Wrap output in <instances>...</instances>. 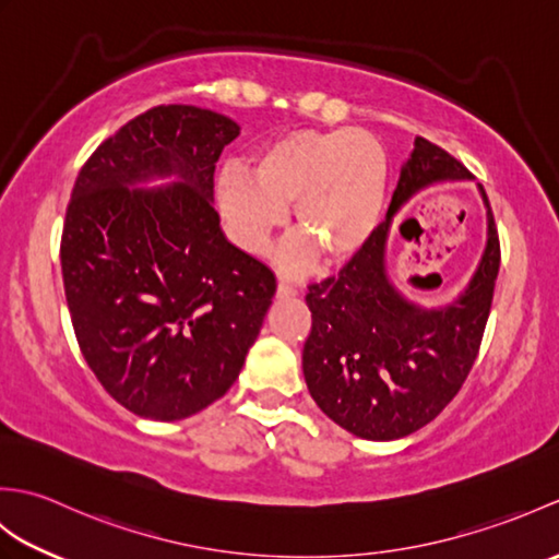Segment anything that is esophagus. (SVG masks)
Here are the masks:
<instances>
[{"instance_id":"34e87169","label":"esophagus","mask_w":559,"mask_h":559,"mask_svg":"<svg viewBox=\"0 0 559 559\" xmlns=\"http://www.w3.org/2000/svg\"><path fill=\"white\" fill-rule=\"evenodd\" d=\"M293 295H298V290H295L290 283H286V281H281L278 283V288H276V298H293Z\"/></svg>"}]
</instances>
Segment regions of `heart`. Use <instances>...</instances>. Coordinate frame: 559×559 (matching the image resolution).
<instances>
[{
  "mask_svg": "<svg viewBox=\"0 0 559 559\" xmlns=\"http://www.w3.org/2000/svg\"><path fill=\"white\" fill-rule=\"evenodd\" d=\"M218 204L235 242L264 252L271 235L295 213L298 237L278 249L283 269H300L322 252L343 264L370 245L386 204V156L358 129H302L273 139L257 153L252 175L228 168Z\"/></svg>",
  "mask_w": 559,
  "mask_h": 559,
  "instance_id": "obj_1",
  "label": "heart"
}]
</instances>
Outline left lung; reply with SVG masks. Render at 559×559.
<instances>
[{
	"label": "left lung",
	"instance_id": "1",
	"mask_svg": "<svg viewBox=\"0 0 559 559\" xmlns=\"http://www.w3.org/2000/svg\"><path fill=\"white\" fill-rule=\"evenodd\" d=\"M473 175L447 151L415 139L401 165L386 221L338 276L307 293L312 331L302 350L305 382L314 403L355 437L389 442L435 420L466 382L488 324L500 240L485 189L488 240L476 271L454 300L425 307L403 295L389 276L386 245L396 213L444 182Z\"/></svg>",
	"mask_w": 559,
	"mask_h": 559
}]
</instances>
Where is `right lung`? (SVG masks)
<instances>
[{
  "instance_id": "obj_1",
  "label": "right lung",
  "mask_w": 559,
  "mask_h": 559,
  "mask_svg": "<svg viewBox=\"0 0 559 559\" xmlns=\"http://www.w3.org/2000/svg\"><path fill=\"white\" fill-rule=\"evenodd\" d=\"M237 134L221 112L158 105L103 141L71 192L59 249L71 324L98 382L141 418L218 401L276 293L213 209L216 160Z\"/></svg>"
}]
</instances>
